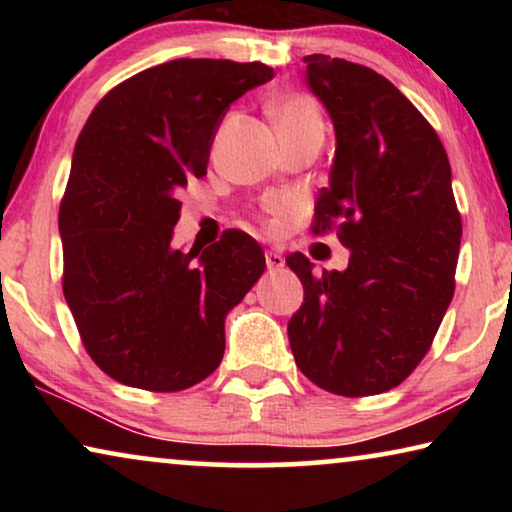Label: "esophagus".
<instances>
[{
	"instance_id": "obj_1",
	"label": "esophagus",
	"mask_w": 512,
	"mask_h": 512,
	"mask_svg": "<svg viewBox=\"0 0 512 512\" xmlns=\"http://www.w3.org/2000/svg\"><path fill=\"white\" fill-rule=\"evenodd\" d=\"M265 263H268L270 272L282 270L284 268V256L277 254V251H268V254H265Z\"/></svg>"
}]
</instances>
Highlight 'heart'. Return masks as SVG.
I'll return each instance as SVG.
<instances>
[{
  "label": "heart",
  "instance_id": "b5f03b06",
  "mask_svg": "<svg viewBox=\"0 0 512 512\" xmlns=\"http://www.w3.org/2000/svg\"><path fill=\"white\" fill-rule=\"evenodd\" d=\"M270 114H272V121L277 125L279 137L293 135V132H300L307 128H324L317 102L305 93H286L282 97H277V100L270 104ZM286 216H289V207H286L284 202H272L270 226L282 228Z\"/></svg>",
  "mask_w": 512,
  "mask_h": 512
}]
</instances>
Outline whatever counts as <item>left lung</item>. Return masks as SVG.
Wrapping results in <instances>:
<instances>
[{
    "label": "left lung",
    "instance_id": "obj_1",
    "mask_svg": "<svg viewBox=\"0 0 512 512\" xmlns=\"http://www.w3.org/2000/svg\"><path fill=\"white\" fill-rule=\"evenodd\" d=\"M305 79L335 128L331 184L312 233L338 228L347 270L286 256L305 298L289 321L300 373L338 396L401 384L436 338L454 296L461 216L445 146L394 83L342 58L305 55Z\"/></svg>",
    "mask_w": 512,
    "mask_h": 512
}]
</instances>
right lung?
I'll list each match as a JSON object with an SVG mask.
<instances>
[{
	"mask_svg": "<svg viewBox=\"0 0 512 512\" xmlns=\"http://www.w3.org/2000/svg\"><path fill=\"white\" fill-rule=\"evenodd\" d=\"M272 76L263 62L170 60L111 88L83 125L58 214L62 291L90 359L116 382L181 391L219 368L226 314L265 256L242 230L174 249L177 195L207 174L226 109Z\"/></svg>",
	"mask_w": 512,
	"mask_h": 512,
	"instance_id": "obj_1",
	"label": "right lung"
}]
</instances>
